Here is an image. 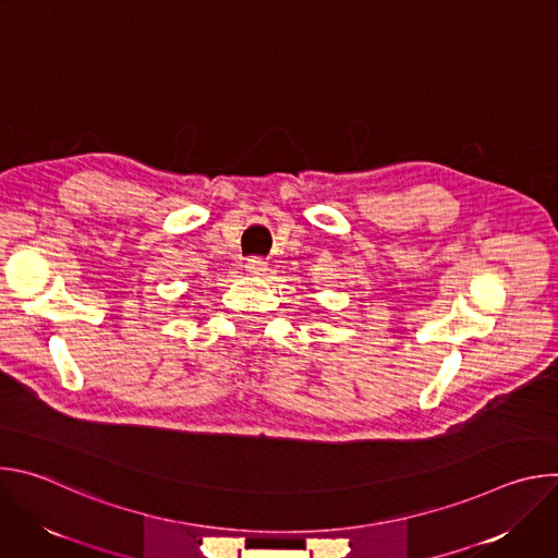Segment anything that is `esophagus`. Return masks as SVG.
<instances>
[{
	"label": "esophagus",
	"mask_w": 558,
	"mask_h": 558,
	"mask_svg": "<svg viewBox=\"0 0 558 558\" xmlns=\"http://www.w3.org/2000/svg\"><path fill=\"white\" fill-rule=\"evenodd\" d=\"M245 271H247V274H252V276H263V274L267 271V263H265L263 258H258V256L247 258V263H245Z\"/></svg>",
	"instance_id": "1"
}]
</instances>
